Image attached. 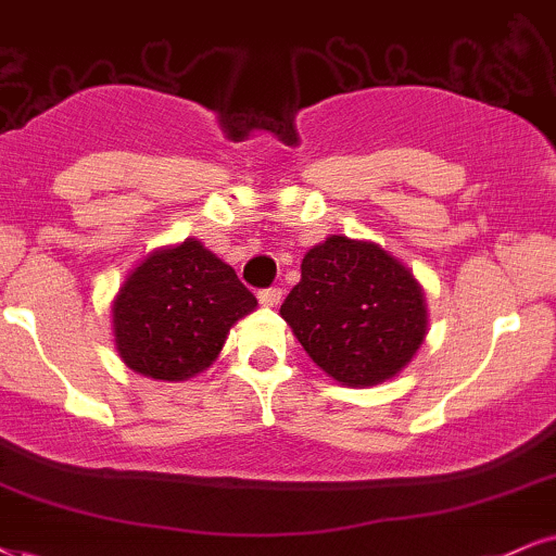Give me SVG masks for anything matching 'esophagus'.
<instances>
[{
  "instance_id": "1",
  "label": "esophagus",
  "mask_w": 556,
  "mask_h": 556,
  "mask_svg": "<svg viewBox=\"0 0 556 556\" xmlns=\"http://www.w3.org/2000/svg\"><path fill=\"white\" fill-rule=\"evenodd\" d=\"M257 299H260V304H263V306H276V304H280V299H283V291H280V289H263V291H257Z\"/></svg>"
}]
</instances>
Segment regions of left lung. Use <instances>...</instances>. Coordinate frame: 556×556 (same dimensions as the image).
<instances>
[{
    "label": "left lung",
    "mask_w": 556,
    "mask_h": 556,
    "mask_svg": "<svg viewBox=\"0 0 556 556\" xmlns=\"http://www.w3.org/2000/svg\"><path fill=\"white\" fill-rule=\"evenodd\" d=\"M280 317L334 381L374 387L400 374L425 340L413 273L381 247L330 237L306 252Z\"/></svg>",
    "instance_id": "1"
}]
</instances>
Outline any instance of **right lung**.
I'll use <instances>...</instances> for the list:
<instances>
[{
  "mask_svg": "<svg viewBox=\"0 0 556 556\" xmlns=\"http://www.w3.org/2000/svg\"><path fill=\"white\" fill-rule=\"evenodd\" d=\"M257 306L237 273L188 239L149 255L113 301L115 345L134 371L182 381L208 368L231 325Z\"/></svg>",
  "mask_w": 556,
  "mask_h": 556,
  "instance_id": "add662e5",
  "label": "right lung"
}]
</instances>
